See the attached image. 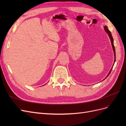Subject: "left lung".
<instances>
[{
	"instance_id": "1",
	"label": "left lung",
	"mask_w": 126,
	"mask_h": 126,
	"mask_svg": "<svg viewBox=\"0 0 126 126\" xmlns=\"http://www.w3.org/2000/svg\"><path fill=\"white\" fill-rule=\"evenodd\" d=\"M104 29H105V32H106L107 33V34H108V36H109V38H110V41H111V45H112V49H113V53H114V57H115V59H114V63H113V64L112 67H111V69H110V70L109 72L108 73V74L107 75V77H106L104 80H105L107 77L108 76L110 75V72H111V70H112V68H113V65H114V63H115V61H116V52H115V46H114V45H113V38H112V35H111V32H110L109 31V30L108 29V27H107V26H104ZM103 80H102V81H103Z\"/></svg>"
}]
</instances>
